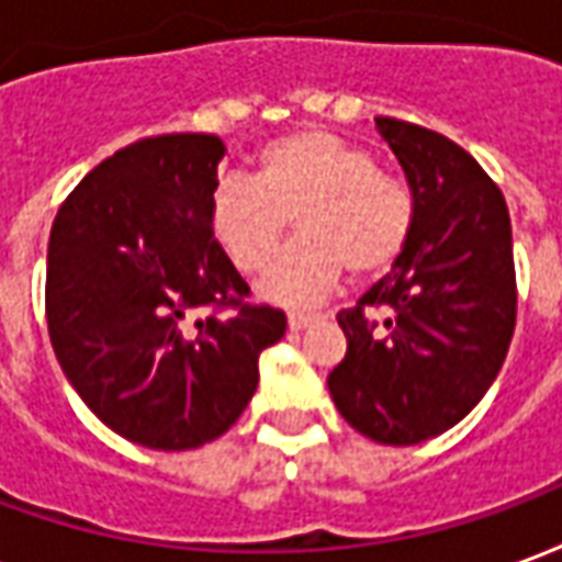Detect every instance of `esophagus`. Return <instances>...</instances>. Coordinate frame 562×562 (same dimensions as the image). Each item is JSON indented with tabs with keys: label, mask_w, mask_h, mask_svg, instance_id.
<instances>
[{
	"label": "esophagus",
	"mask_w": 562,
	"mask_h": 562,
	"mask_svg": "<svg viewBox=\"0 0 562 562\" xmlns=\"http://www.w3.org/2000/svg\"><path fill=\"white\" fill-rule=\"evenodd\" d=\"M318 316H310V313H289V328L292 330H304L310 328Z\"/></svg>",
	"instance_id": "34e87169"
}]
</instances>
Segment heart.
<instances>
[{
	"instance_id": "1",
	"label": "heart",
	"mask_w": 562,
	"mask_h": 562,
	"mask_svg": "<svg viewBox=\"0 0 562 562\" xmlns=\"http://www.w3.org/2000/svg\"><path fill=\"white\" fill-rule=\"evenodd\" d=\"M289 220L297 240L258 280V294L306 306L334 289L342 268L358 280L394 268L413 237L415 198L370 153L301 128L261 147L256 180L222 177L210 195V232L244 273L268 265Z\"/></svg>"
}]
</instances>
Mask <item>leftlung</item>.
I'll list each match as a JSON object with an SVG mask.
<instances>
[{"label":"left lung","instance_id":"left-lung-1","mask_svg":"<svg viewBox=\"0 0 562 562\" xmlns=\"http://www.w3.org/2000/svg\"><path fill=\"white\" fill-rule=\"evenodd\" d=\"M415 198L413 237L382 280L342 310L346 358L330 397L358 434L415 446L472 413L506 361L518 289L499 186L439 132L376 116ZM385 308L379 326L366 316Z\"/></svg>","mask_w":562,"mask_h":562}]
</instances>
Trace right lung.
<instances>
[{
  "instance_id": "obj_1",
  "label": "right lung",
  "mask_w": 562,
  "mask_h": 562,
  "mask_svg": "<svg viewBox=\"0 0 562 562\" xmlns=\"http://www.w3.org/2000/svg\"><path fill=\"white\" fill-rule=\"evenodd\" d=\"M222 156L216 135L135 140L75 186L50 228L56 361L114 434L156 451L225 434L256 394L258 355L285 334L282 310L244 304L249 285L210 232ZM198 308L211 316L192 319Z\"/></svg>"
}]
</instances>
